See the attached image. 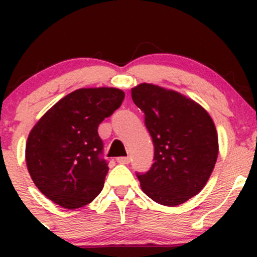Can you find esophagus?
<instances>
[{"label":"esophagus","instance_id":"1","mask_svg":"<svg viewBox=\"0 0 257 257\" xmlns=\"http://www.w3.org/2000/svg\"><path fill=\"white\" fill-rule=\"evenodd\" d=\"M116 162L120 163V164H129V162H131V158H129V157H119V158H116Z\"/></svg>","mask_w":257,"mask_h":257}]
</instances>
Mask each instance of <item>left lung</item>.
Masks as SVG:
<instances>
[{
	"instance_id": "1",
	"label": "left lung",
	"mask_w": 257,
	"mask_h": 257,
	"mask_svg": "<svg viewBox=\"0 0 257 257\" xmlns=\"http://www.w3.org/2000/svg\"><path fill=\"white\" fill-rule=\"evenodd\" d=\"M132 99L154 144L152 168L138 174L142 190L160 205H180L203 190L216 164L214 120L191 98L152 83L132 88Z\"/></svg>"
}]
</instances>
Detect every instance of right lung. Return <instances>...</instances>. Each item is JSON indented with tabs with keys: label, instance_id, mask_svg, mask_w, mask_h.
I'll use <instances>...</instances> for the list:
<instances>
[{
	"label": "right lung",
	"instance_id": "1",
	"mask_svg": "<svg viewBox=\"0 0 257 257\" xmlns=\"http://www.w3.org/2000/svg\"><path fill=\"white\" fill-rule=\"evenodd\" d=\"M125 93L80 88L43 114L26 143V164L38 190L69 210L92 203L104 186L108 164L99 157L98 125L120 107Z\"/></svg>",
	"mask_w": 257,
	"mask_h": 257
}]
</instances>
